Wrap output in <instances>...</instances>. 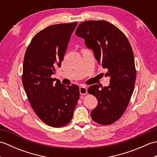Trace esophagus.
<instances>
[{"mask_svg":"<svg viewBox=\"0 0 157 157\" xmlns=\"http://www.w3.org/2000/svg\"><path fill=\"white\" fill-rule=\"evenodd\" d=\"M79 93L81 95H84L87 94V88L86 86H80L79 87Z\"/></svg>","mask_w":157,"mask_h":157,"instance_id":"obj_1","label":"esophagus"}]
</instances>
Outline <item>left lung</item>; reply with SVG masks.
Instances as JSON below:
<instances>
[{"mask_svg": "<svg viewBox=\"0 0 157 157\" xmlns=\"http://www.w3.org/2000/svg\"><path fill=\"white\" fill-rule=\"evenodd\" d=\"M75 34L84 39L99 64L108 69L105 76L110 77V84L101 88L92 85L88 92L98 101L92 119L102 125L111 124L123 115L134 92L136 71L132 46L120 29L106 21L82 22Z\"/></svg>", "mask_w": 157, "mask_h": 157, "instance_id": "1", "label": "left lung"}]
</instances>
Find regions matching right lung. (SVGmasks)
I'll use <instances>...</instances> for the list:
<instances>
[{
	"label": "right lung",
	"instance_id": "1",
	"mask_svg": "<svg viewBox=\"0 0 157 157\" xmlns=\"http://www.w3.org/2000/svg\"><path fill=\"white\" fill-rule=\"evenodd\" d=\"M77 24L53 25L39 32L32 39L23 60L22 82L28 101L38 117L55 128L71 121L79 97L78 86H65L51 77L61 67Z\"/></svg>",
	"mask_w": 157,
	"mask_h": 157
}]
</instances>
